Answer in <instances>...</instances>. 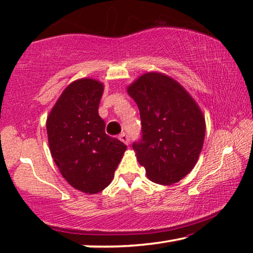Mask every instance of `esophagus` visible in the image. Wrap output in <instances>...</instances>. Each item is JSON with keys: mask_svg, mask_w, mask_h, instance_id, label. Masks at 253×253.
<instances>
[{"mask_svg": "<svg viewBox=\"0 0 253 253\" xmlns=\"http://www.w3.org/2000/svg\"><path fill=\"white\" fill-rule=\"evenodd\" d=\"M119 138H120V140L123 141V143L126 144V145H129L130 144V137L127 136L126 133H124V132L121 133L120 136H119Z\"/></svg>", "mask_w": 253, "mask_h": 253, "instance_id": "1", "label": "esophagus"}]
</instances>
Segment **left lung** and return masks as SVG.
<instances>
[{
    "mask_svg": "<svg viewBox=\"0 0 253 253\" xmlns=\"http://www.w3.org/2000/svg\"><path fill=\"white\" fill-rule=\"evenodd\" d=\"M141 120L134 141L140 166L158 184L177 183L195 167L205 138V119L191 95L168 76L147 72L127 86Z\"/></svg>",
    "mask_w": 253,
    "mask_h": 253,
    "instance_id": "8db88e82",
    "label": "left lung"
}]
</instances>
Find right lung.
<instances>
[{
    "mask_svg": "<svg viewBox=\"0 0 253 253\" xmlns=\"http://www.w3.org/2000/svg\"><path fill=\"white\" fill-rule=\"evenodd\" d=\"M103 85L95 79L72 82L47 117L49 150L67 182L94 195L113 181L126 145L105 132L99 116Z\"/></svg>",
    "mask_w": 253,
    "mask_h": 253,
    "instance_id": "obj_1",
    "label": "right lung"
}]
</instances>
